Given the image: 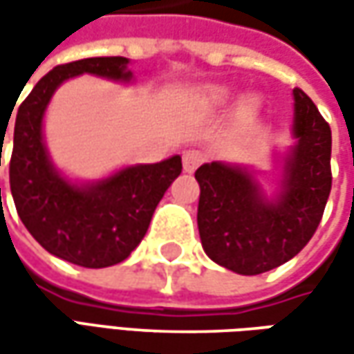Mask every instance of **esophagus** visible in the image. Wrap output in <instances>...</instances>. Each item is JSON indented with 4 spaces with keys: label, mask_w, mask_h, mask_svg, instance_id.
<instances>
[{
    "label": "esophagus",
    "mask_w": 354,
    "mask_h": 354,
    "mask_svg": "<svg viewBox=\"0 0 354 354\" xmlns=\"http://www.w3.org/2000/svg\"><path fill=\"white\" fill-rule=\"evenodd\" d=\"M205 161V153L203 151H198V149H187L183 153V169L187 173H191V171H195Z\"/></svg>",
    "instance_id": "1"
}]
</instances>
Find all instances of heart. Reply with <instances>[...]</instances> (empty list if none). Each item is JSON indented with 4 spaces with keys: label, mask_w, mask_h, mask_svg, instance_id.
<instances>
[{
    "label": "heart",
    "mask_w": 354,
    "mask_h": 354,
    "mask_svg": "<svg viewBox=\"0 0 354 354\" xmlns=\"http://www.w3.org/2000/svg\"><path fill=\"white\" fill-rule=\"evenodd\" d=\"M201 100H203V104L207 108H223L230 100V90L225 88V86H209V88L203 90ZM256 106H258V98L256 96H248L242 102L240 110H242V114H252L256 110Z\"/></svg>",
    "instance_id": "1"
}]
</instances>
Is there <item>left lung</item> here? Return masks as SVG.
I'll use <instances>...</instances> for the list:
<instances>
[{
	"label": "left lung",
	"mask_w": 354,
	"mask_h": 354,
	"mask_svg": "<svg viewBox=\"0 0 354 354\" xmlns=\"http://www.w3.org/2000/svg\"><path fill=\"white\" fill-rule=\"evenodd\" d=\"M293 100L297 143L274 201L242 167L212 161L195 171L203 248L212 262L242 276L264 274L304 250L331 193V128L304 90L293 88Z\"/></svg>",
	"instance_id": "left-lung-1"
}]
</instances>
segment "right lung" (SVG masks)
<instances>
[{"label":"right lung","mask_w":354,"mask_h":354,"mask_svg":"<svg viewBox=\"0 0 354 354\" xmlns=\"http://www.w3.org/2000/svg\"><path fill=\"white\" fill-rule=\"evenodd\" d=\"M128 62L126 57H92L59 64L35 84L15 116L9 185L21 223L45 250L82 268H108L126 260L183 169L181 157L173 156L80 187L53 167L43 142V116L53 92L84 73L129 80Z\"/></svg>","instance_id":"right-lung-1"}]
</instances>
